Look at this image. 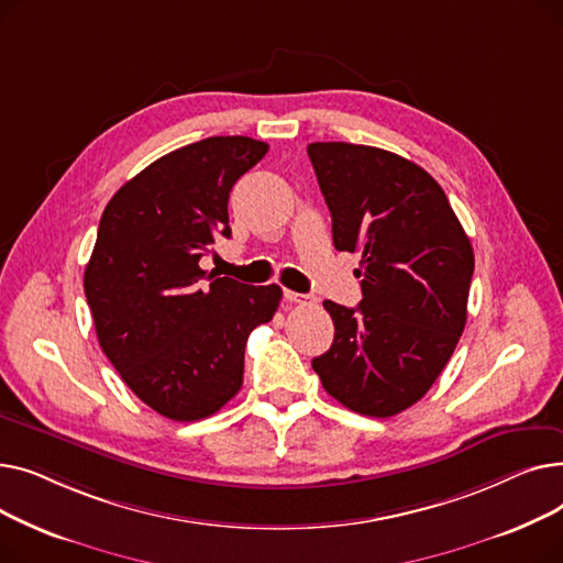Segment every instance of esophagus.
Wrapping results in <instances>:
<instances>
[{
	"instance_id": "obj_1",
	"label": "esophagus",
	"mask_w": 563,
	"mask_h": 563,
	"mask_svg": "<svg viewBox=\"0 0 563 563\" xmlns=\"http://www.w3.org/2000/svg\"><path fill=\"white\" fill-rule=\"evenodd\" d=\"M285 301L287 303H294V306H314V297H310V294H299V291H291V289H285Z\"/></svg>"
}]
</instances>
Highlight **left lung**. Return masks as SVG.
<instances>
[{
    "label": "left lung",
    "instance_id": "1",
    "mask_svg": "<svg viewBox=\"0 0 563 563\" xmlns=\"http://www.w3.org/2000/svg\"><path fill=\"white\" fill-rule=\"evenodd\" d=\"M338 251L361 253L363 301H323L335 340L312 361L346 408L393 418L445 369L467 319L475 253L442 187L418 164L372 145L310 143Z\"/></svg>",
    "mask_w": 563,
    "mask_h": 563
}]
</instances>
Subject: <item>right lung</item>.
<instances>
[{"instance_id":"1","label":"right lung","mask_w":563,"mask_h":563,"mask_svg":"<svg viewBox=\"0 0 563 563\" xmlns=\"http://www.w3.org/2000/svg\"><path fill=\"white\" fill-rule=\"evenodd\" d=\"M269 151L210 136L159 157L107 202L84 291L98 342L128 388L175 422L214 416L242 388L251 331L274 319L283 289L200 269L230 236L228 198Z\"/></svg>"}]
</instances>
